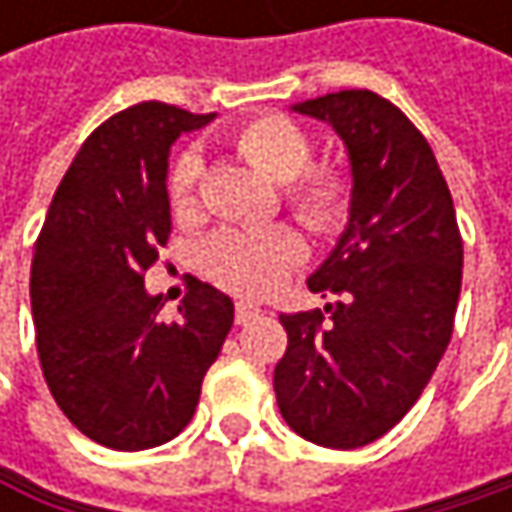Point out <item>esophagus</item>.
<instances>
[{"instance_id":"1","label":"esophagus","mask_w":512,"mask_h":512,"mask_svg":"<svg viewBox=\"0 0 512 512\" xmlns=\"http://www.w3.org/2000/svg\"><path fill=\"white\" fill-rule=\"evenodd\" d=\"M255 317H260V308H257L255 302H237V323L240 326L252 323Z\"/></svg>"}]
</instances>
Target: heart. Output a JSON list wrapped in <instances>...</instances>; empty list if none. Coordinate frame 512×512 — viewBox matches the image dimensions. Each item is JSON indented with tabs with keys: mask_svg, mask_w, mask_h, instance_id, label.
<instances>
[{
	"mask_svg": "<svg viewBox=\"0 0 512 512\" xmlns=\"http://www.w3.org/2000/svg\"><path fill=\"white\" fill-rule=\"evenodd\" d=\"M234 148L257 171L284 183V201L308 231L329 237L344 228L353 207L350 177L329 162L308 165L311 139L296 121L284 115H260L237 130ZM198 177L201 159L195 151H183L168 171V201L180 222H189L198 213ZM302 257L305 243L287 225L260 231L231 228L204 243L201 272L231 293L266 296L302 263Z\"/></svg>",
	"mask_w": 512,
	"mask_h": 512,
	"instance_id": "1",
	"label": "heart"
}]
</instances>
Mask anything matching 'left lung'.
<instances>
[{
    "label": "left lung",
    "mask_w": 512,
    "mask_h": 512,
    "mask_svg": "<svg viewBox=\"0 0 512 512\" xmlns=\"http://www.w3.org/2000/svg\"><path fill=\"white\" fill-rule=\"evenodd\" d=\"M293 112L332 124L353 168L350 222L308 278L335 293L281 314L275 397L302 439L350 451L385 436L442 361L462 284V237L442 168L418 127L373 91H338Z\"/></svg>",
    "instance_id": "8db88e82"
}]
</instances>
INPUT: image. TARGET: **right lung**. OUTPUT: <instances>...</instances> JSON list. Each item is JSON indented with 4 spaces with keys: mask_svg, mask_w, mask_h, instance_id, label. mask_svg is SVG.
<instances>
[{
    "mask_svg": "<svg viewBox=\"0 0 512 512\" xmlns=\"http://www.w3.org/2000/svg\"><path fill=\"white\" fill-rule=\"evenodd\" d=\"M216 115L148 100L103 121L52 195L32 257L38 356L58 409L91 442L145 451L195 415L234 302L192 281L174 323L156 320L145 272L171 234L168 151Z\"/></svg>",
    "mask_w": 512,
    "mask_h": 512,
    "instance_id": "add662e5",
    "label": "right lung"
}]
</instances>
